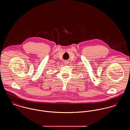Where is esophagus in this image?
<instances>
[{
	"mask_svg": "<svg viewBox=\"0 0 130 130\" xmlns=\"http://www.w3.org/2000/svg\"><path fill=\"white\" fill-rule=\"evenodd\" d=\"M64 63H65V64H67V63H68V61H65Z\"/></svg>",
	"mask_w": 130,
	"mask_h": 130,
	"instance_id": "obj_1",
	"label": "esophagus"
}]
</instances>
